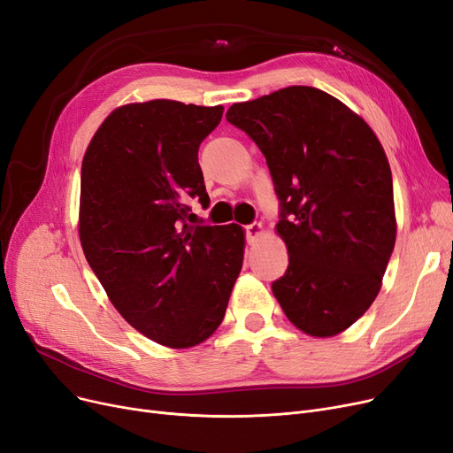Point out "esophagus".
<instances>
[{
    "mask_svg": "<svg viewBox=\"0 0 453 453\" xmlns=\"http://www.w3.org/2000/svg\"><path fill=\"white\" fill-rule=\"evenodd\" d=\"M244 233H246V241L252 244V242H256L259 237H261V233H263V226L259 224V222H254V224H248V226H244Z\"/></svg>",
    "mask_w": 453,
    "mask_h": 453,
    "instance_id": "1",
    "label": "esophagus"
}]
</instances>
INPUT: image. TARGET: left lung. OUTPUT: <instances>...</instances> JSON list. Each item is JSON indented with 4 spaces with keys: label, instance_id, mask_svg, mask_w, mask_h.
<instances>
[{
    "label": "left lung",
    "instance_id": "obj_1",
    "mask_svg": "<svg viewBox=\"0 0 453 453\" xmlns=\"http://www.w3.org/2000/svg\"><path fill=\"white\" fill-rule=\"evenodd\" d=\"M226 117L259 147L274 182L289 254L273 281L283 313L317 338L349 328L375 300L395 244L382 145L338 98L306 86L233 104Z\"/></svg>",
    "mask_w": 453,
    "mask_h": 453
}]
</instances>
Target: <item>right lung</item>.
<instances>
[{
	"label": "right lung",
	"instance_id": "right-lung-1",
	"mask_svg": "<svg viewBox=\"0 0 453 453\" xmlns=\"http://www.w3.org/2000/svg\"><path fill=\"white\" fill-rule=\"evenodd\" d=\"M222 106L149 100L111 111L81 162L83 254L125 321L165 347H194L220 326L241 273L237 224H188L209 203L197 162Z\"/></svg>",
	"mask_w": 453,
	"mask_h": 453
}]
</instances>
